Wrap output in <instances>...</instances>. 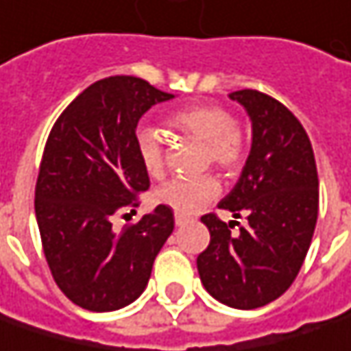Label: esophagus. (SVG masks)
<instances>
[{
    "label": "esophagus",
    "mask_w": 351,
    "mask_h": 351,
    "mask_svg": "<svg viewBox=\"0 0 351 351\" xmlns=\"http://www.w3.org/2000/svg\"><path fill=\"white\" fill-rule=\"evenodd\" d=\"M191 220V217H186V215H182V213H175V224L176 226H182V224H186Z\"/></svg>",
    "instance_id": "esophagus-1"
}]
</instances>
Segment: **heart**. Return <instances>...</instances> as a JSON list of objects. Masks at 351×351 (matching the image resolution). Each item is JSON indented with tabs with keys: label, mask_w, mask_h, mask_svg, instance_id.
<instances>
[{
	"label": "heart",
	"mask_w": 351,
	"mask_h": 351,
	"mask_svg": "<svg viewBox=\"0 0 351 351\" xmlns=\"http://www.w3.org/2000/svg\"><path fill=\"white\" fill-rule=\"evenodd\" d=\"M169 125L184 136L204 145V158L224 173L240 169L246 156V136L238 127L228 109L217 103H196L182 107L169 117ZM134 147L145 173L151 178H160L165 173V153L160 138L153 129H138ZM220 191L215 176L200 178H175L156 189L155 200L182 215L200 210Z\"/></svg>",
	"instance_id": "obj_1"
}]
</instances>
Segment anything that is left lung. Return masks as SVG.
I'll return each mask as SVG.
<instances>
[{"instance_id":"left-lung-1","label":"left lung","mask_w":351,"mask_h":351,"mask_svg":"<svg viewBox=\"0 0 351 351\" xmlns=\"http://www.w3.org/2000/svg\"><path fill=\"white\" fill-rule=\"evenodd\" d=\"M228 97L252 121V147L218 208L244 215L248 224L232 234L237 220L204 215L210 244L196 266L213 298L254 310L280 298L298 276L318 220V171L304 127L280 101L254 89Z\"/></svg>"}]
</instances>
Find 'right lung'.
Wrapping results in <instances>:
<instances>
[{
    "label": "right lung",
    "instance_id": "obj_1",
    "mask_svg": "<svg viewBox=\"0 0 351 351\" xmlns=\"http://www.w3.org/2000/svg\"><path fill=\"white\" fill-rule=\"evenodd\" d=\"M173 97L138 77H107L75 97L49 133L35 217L53 280L85 310L113 312L138 298L175 228L165 204L113 228L114 215L151 184L134 147L138 119Z\"/></svg>",
    "mask_w": 351,
    "mask_h": 351
}]
</instances>
